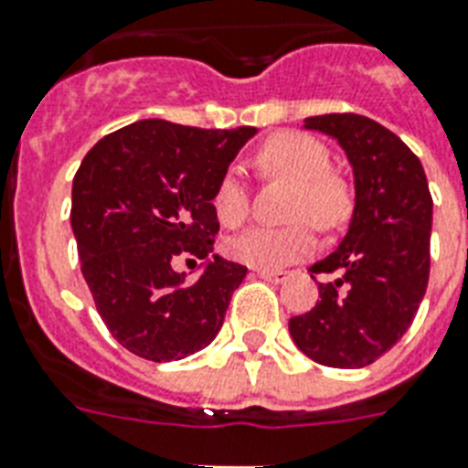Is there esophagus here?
Segmentation results:
<instances>
[{"instance_id":"esophagus-1","label":"esophagus","mask_w":468,"mask_h":468,"mask_svg":"<svg viewBox=\"0 0 468 468\" xmlns=\"http://www.w3.org/2000/svg\"><path fill=\"white\" fill-rule=\"evenodd\" d=\"M257 276L271 283H283L288 279V271H269V269H257Z\"/></svg>"}]
</instances>
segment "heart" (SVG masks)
<instances>
[{"label": "heart", "instance_id": "obj_1", "mask_svg": "<svg viewBox=\"0 0 468 468\" xmlns=\"http://www.w3.org/2000/svg\"><path fill=\"white\" fill-rule=\"evenodd\" d=\"M257 165L269 177L293 185L286 226H254L230 238L226 245L233 260L247 267L279 269L305 260L314 250V226L334 230L348 218L351 195L341 177L332 173L329 151L314 136L281 132L269 136L257 151ZM214 211L228 228H238L250 214V192L238 170H226L214 189Z\"/></svg>", "mask_w": 468, "mask_h": 468}]
</instances>
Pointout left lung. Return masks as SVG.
I'll list each match as a JSON object with an SVG mask.
<instances>
[{"instance_id":"obj_1","label":"left lung","mask_w":468,"mask_h":468,"mask_svg":"<svg viewBox=\"0 0 468 468\" xmlns=\"http://www.w3.org/2000/svg\"><path fill=\"white\" fill-rule=\"evenodd\" d=\"M339 142L353 168L348 233L310 273H336L317 305L288 329L307 358L326 367H366L411 326L431 273L432 197L423 165L394 132L353 112L307 117Z\"/></svg>"}]
</instances>
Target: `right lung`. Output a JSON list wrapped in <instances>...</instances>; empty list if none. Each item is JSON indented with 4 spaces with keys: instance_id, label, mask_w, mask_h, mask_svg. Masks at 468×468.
<instances>
[{
    "instance_id": "1",
    "label": "right lung",
    "mask_w": 468,
    "mask_h": 468,
    "mask_svg": "<svg viewBox=\"0 0 468 468\" xmlns=\"http://www.w3.org/2000/svg\"><path fill=\"white\" fill-rule=\"evenodd\" d=\"M254 127L142 120L102 136L71 187L81 273L108 332L139 358L182 360L216 339L247 267L214 252V189ZM177 256L207 267L195 284Z\"/></svg>"
}]
</instances>
